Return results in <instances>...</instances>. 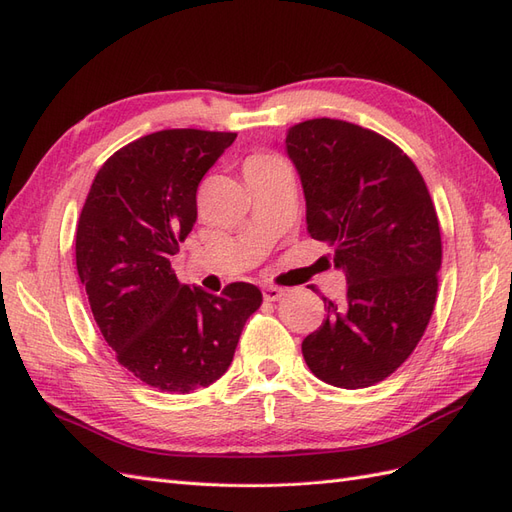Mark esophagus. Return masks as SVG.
<instances>
[{"mask_svg":"<svg viewBox=\"0 0 512 512\" xmlns=\"http://www.w3.org/2000/svg\"><path fill=\"white\" fill-rule=\"evenodd\" d=\"M286 294L284 288H277V286H265L262 288V297H265V301H280Z\"/></svg>","mask_w":512,"mask_h":512,"instance_id":"34e87169","label":"esophagus"}]
</instances>
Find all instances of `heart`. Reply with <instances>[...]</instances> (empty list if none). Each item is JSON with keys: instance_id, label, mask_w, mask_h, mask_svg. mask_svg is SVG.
<instances>
[{"instance_id": "heart-1", "label": "heart", "mask_w": 512, "mask_h": 512, "mask_svg": "<svg viewBox=\"0 0 512 512\" xmlns=\"http://www.w3.org/2000/svg\"><path fill=\"white\" fill-rule=\"evenodd\" d=\"M280 164H286V162L282 158H277L275 153L260 151V153H254V156H250V158L245 160L243 170H245V173H252V170H267V168L280 166Z\"/></svg>"}]
</instances>
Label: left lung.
<instances>
[{
  "mask_svg": "<svg viewBox=\"0 0 512 512\" xmlns=\"http://www.w3.org/2000/svg\"><path fill=\"white\" fill-rule=\"evenodd\" d=\"M307 232L333 247L346 273L342 303L303 344L312 374L339 389H367L414 352L438 294V213L414 162L389 138L342 119H307L286 132Z\"/></svg>",
  "mask_w": 512,
  "mask_h": 512,
  "instance_id": "left-lung-1",
  "label": "left lung"
}]
</instances>
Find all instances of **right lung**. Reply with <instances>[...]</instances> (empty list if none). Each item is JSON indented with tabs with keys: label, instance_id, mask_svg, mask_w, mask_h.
<instances>
[{
	"label": "right lung",
	"instance_id": "right-lung-1",
	"mask_svg": "<svg viewBox=\"0 0 512 512\" xmlns=\"http://www.w3.org/2000/svg\"><path fill=\"white\" fill-rule=\"evenodd\" d=\"M235 132L160 130L108 158L76 226V269L119 365L162 393H192L226 374L254 284L222 294L179 284L170 258L196 222L200 179Z\"/></svg>",
	"mask_w": 512,
	"mask_h": 512
}]
</instances>
